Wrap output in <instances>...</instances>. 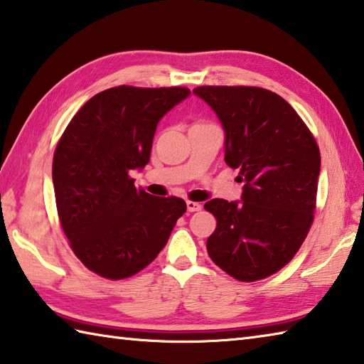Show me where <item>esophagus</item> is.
<instances>
[{
	"label": "esophagus",
	"mask_w": 364,
	"mask_h": 364,
	"mask_svg": "<svg viewBox=\"0 0 364 364\" xmlns=\"http://www.w3.org/2000/svg\"><path fill=\"white\" fill-rule=\"evenodd\" d=\"M186 206H188V211H189V213H194V211H200V210H202V205L197 203V202L188 200V202H186Z\"/></svg>",
	"instance_id": "esophagus-1"
}]
</instances>
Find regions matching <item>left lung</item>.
<instances>
[{
  "mask_svg": "<svg viewBox=\"0 0 364 364\" xmlns=\"http://www.w3.org/2000/svg\"><path fill=\"white\" fill-rule=\"evenodd\" d=\"M225 132V164L240 170L241 200L213 198L216 230L206 249L216 265L252 282L287 265L314 220L320 151L287 101L257 87H198Z\"/></svg>",
  "mask_w": 364,
  "mask_h": 364,
  "instance_id": "obj_1",
  "label": "left lung"
}]
</instances>
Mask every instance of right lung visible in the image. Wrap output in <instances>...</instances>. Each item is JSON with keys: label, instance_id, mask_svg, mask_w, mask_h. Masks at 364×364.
I'll list each match as a JSON object with an SVG mask.
<instances>
[{"label": "right lung", "instance_id": "obj_1", "mask_svg": "<svg viewBox=\"0 0 364 364\" xmlns=\"http://www.w3.org/2000/svg\"><path fill=\"white\" fill-rule=\"evenodd\" d=\"M191 95L188 88H109L70 119L53 156L60 223L70 247L92 273L124 279L166 246L186 202L134 186L151 153L156 126Z\"/></svg>", "mask_w": 364, "mask_h": 364}]
</instances>
